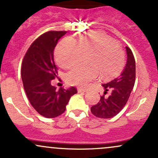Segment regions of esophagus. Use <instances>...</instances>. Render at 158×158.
Masks as SVG:
<instances>
[{"label":"esophagus","instance_id":"obj_1","mask_svg":"<svg viewBox=\"0 0 158 158\" xmlns=\"http://www.w3.org/2000/svg\"><path fill=\"white\" fill-rule=\"evenodd\" d=\"M77 91L79 93H84L86 92V89H83V88H78Z\"/></svg>","mask_w":158,"mask_h":158}]
</instances>
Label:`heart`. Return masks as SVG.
<instances>
[{"mask_svg": "<svg viewBox=\"0 0 158 158\" xmlns=\"http://www.w3.org/2000/svg\"><path fill=\"white\" fill-rule=\"evenodd\" d=\"M89 66H78L67 74V81L73 85L85 87L99 74L110 78L122 70L124 56L122 50L110 36L103 31H91L79 35L77 41L64 38L56 49L58 65L69 69L82 61L84 54H90Z\"/></svg>", "mask_w": 158, "mask_h": 158, "instance_id": "heart-1", "label": "heart"}]
</instances>
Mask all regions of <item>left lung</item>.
<instances>
[{
	"instance_id": "obj_1",
	"label": "left lung",
	"mask_w": 158,
	"mask_h": 158,
	"mask_svg": "<svg viewBox=\"0 0 158 158\" xmlns=\"http://www.w3.org/2000/svg\"><path fill=\"white\" fill-rule=\"evenodd\" d=\"M127 60L125 67L118 77L102 84L104 95L91 111L95 117L102 119L112 118L119 114L127 104L135 81V61L129 48L126 47ZM109 93L107 96L105 94Z\"/></svg>"
}]
</instances>
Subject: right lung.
<instances>
[{"instance_id": "1", "label": "right lung", "mask_w": 158, "mask_h": 158, "mask_svg": "<svg viewBox=\"0 0 158 158\" xmlns=\"http://www.w3.org/2000/svg\"><path fill=\"white\" fill-rule=\"evenodd\" d=\"M66 32L50 31L42 34L31 44L23 60L21 76L25 92L31 106L46 118L61 115L69 98L77 93L73 86L57 90L51 84L58 78L54 50Z\"/></svg>"}]
</instances>
